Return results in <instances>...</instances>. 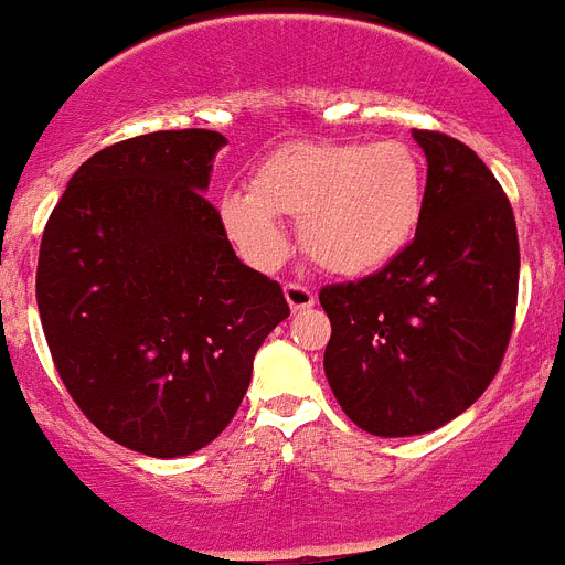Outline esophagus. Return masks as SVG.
Wrapping results in <instances>:
<instances>
[{
    "mask_svg": "<svg viewBox=\"0 0 565 565\" xmlns=\"http://www.w3.org/2000/svg\"><path fill=\"white\" fill-rule=\"evenodd\" d=\"M284 298H287V305H290L292 312L307 310V307L316 305L312 290H307V287H301V284H287V287H284Z\"/></svg>",
    "mask_w": 565,
    "mask_h": 565,
    "instance_id": "esophagus-1",
    "label": "esophagus"
}]
</instances>
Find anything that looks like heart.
<instances>
[{"label": "heart", "instance_id": "1", "mask_svg": "<svg viewBox=\"0 0 565 565\" xmlns=\"http://www.w3.org/2000/svg\"><path fill=\"white\" fill-rule=\"evenodd\" d=\"M425 210L416 151L399 140H298L258 163L253 189L217 198V217L249 264L281 267L298 221L301 246L321 269L367 275L405 253Z\"/></svg>", "mask_w": 565, "mask_h": 565}]
</instances>
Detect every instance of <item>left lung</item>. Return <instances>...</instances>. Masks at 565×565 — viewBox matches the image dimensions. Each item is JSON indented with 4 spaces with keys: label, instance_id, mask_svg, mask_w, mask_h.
<instances>
[{
    "label": "left lung",
    "instance_id": "left-lung-1",
    "mask_svg": "<svg viewBox=\"0 0 565 565\" xmlns=\"http://www.w3.org/2000/svg\"><path fill=\"white\" fill-rule=\"evenodd\" d=\"M428 160L425 210L399 258L330 284L324 373L341 411L373 436L443 428L500 371L520 281L511 203L477 151L414 129Z\"/></svg>",
    "mask_w": 565,
    "mask_h": 565
}]
</instances>
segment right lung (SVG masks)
<instances>
[{
  "label": "right lung",
  "mask_w": 565,
  "mask_h": 565,
  "mask_svg": "<svg viewBox=\"0 0 565 565\" xmlns=\"http://www.w3.org/2000/svg\"><path fill=\"white\" fill-rule=\"evenodd\" d=\"M221 146L210 129L108 146L74 172L42 232L36 307L60 379L108 439L146 457L210 445L290 316L203 198Z\"/></svg>",
  "instance_id": "obj_1"
}]
</instances>
